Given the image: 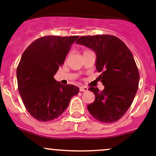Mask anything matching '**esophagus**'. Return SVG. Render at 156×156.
<instances>
[{
  "instance_id": "34e87169",
  "label": "esophagus",
  "mask_w": 156,
  "mask_h": 156,
  "mask_svg": "<svg viewBox=\"0 0 156 156\" xmlns=\"http://www.w3.org/2000/svg\"><path fill=\"white\" fill-rule=\"evenodd\" d=\"M88 90V88L86 86H81L80 87V91H87Z\"/></svg>"
}]
</instances>
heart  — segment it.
Here are the masks:
<instances>
[{
	"label": "heart",
	"mask_w": 156,
	"mask_h": 156,
	"mask_svg": "<svg viewBox=\"0 0 156 156\" xmlns=\"http://www.w3.org/2000/svg\"><path fill=\"white\" fill-rule=\"evenodd\" d=\"M88 51H88V50H85V51H84V53H85V52H88Z\"/></svg>",
	"instance_id": "heart-1"
}]
</instances>
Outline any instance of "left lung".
<instances>
[{"label":"left lung","instance_id":"obj_1","mask_svg":"<svg viewBox=\"0 0 156 156\" xmlns=\"http://www.w3.org/2000/svg\"><path fill=\"white\" fill-rule=\"evenodd\" d=\"M77 44L96 54V69L101 75L104 90L90 87L94 102L88 105L90 114L103 123L119 120L130 108L139 82V72L132 52L117 37L109 34L82 36Z\"/></svg>","mask_w":156,"mask_h":156}]
</instances>
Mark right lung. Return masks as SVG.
Wrapping results in <instances>:
<instances>
[{
    "mask_svg": "<svg viewBox=\"0 0 156 156\" xmlns=\"http://www.w3.org/2000/svg\"><path fill=\"white\" fill-rule=\"evenodd\" d=\"M78 36H44L32 42L17 68L18 91L27 111L40 122L60 117L79 88L62 85L54 75Z\"/></svg>",
    "mask_w": 156,
    "mask_h": 156,
    "instance_id": "obj_1",
    "label": "right lung"
}]
</instances>
